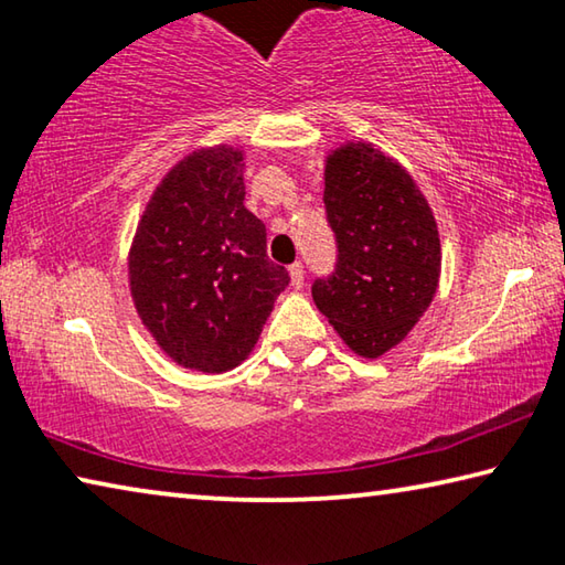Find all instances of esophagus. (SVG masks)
<instances>
[{
  "instance_id": "1",
  "label": "esophagus",
  "mask_w": 565,
  "mask_h": 565,
  "mask_svg": "<svg viewBox=\"0 0 565 565\" xmlns=\"http://www.w3.org/2000/svg\"><path fill=\"white\" fill-rule=\"evenodd\" d=\"M289 276H291L294 289H301V286H303V266L301 264H291L289 266Z\"/></svg>"
}]
</instances>
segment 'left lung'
I'll list each match as a JSON object with an SVG mask.
<instances>
[{"instance_id":"1","label":"left lung","mask_w":565,"mask_h":565,"mask_svg":"<svg viewBox=\"0 0 565 565\" xmlns=\"http://www.w3.org/2000/svg\"><path fill=\"white\" fill-rule=\"evenodd\" d=\"M323 204L339 262L313 281L317 309L343 343L379 359L408 337L441 279V238L414 177L371 141L327 154Z\"/></svg>"}]
</instances>
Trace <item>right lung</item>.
Here are the masks:
<instances>
[{"label":"right lung","instance_id":"right-lung-1","mask_svg":"<svg viewBox=\"0 0 565 565\" xmlns=\"http://www.w3.org/2000/svg\"><path fill=\"white\" fill-rule=\"evenodd\" d=\"M244 149H194L149 196L129 246L141 323L179 366L224 374L248 359L289 286L266 256V226L244 206Z\"/></svg>","mask_w":565,"mask_h":565}]
</instances>
